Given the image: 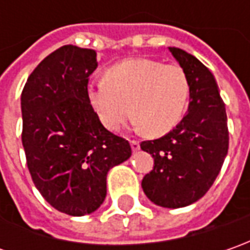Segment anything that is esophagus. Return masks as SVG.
I'll return each instance as SVG.
<instances>
[{
  "label": "esophagus",
  "instance_id": "esophagus-1",
  "mask_svg": "<svg viewBox=\"0 0 250 250\" xmlns=\"http://www.w3.org/2000/svg\"><path fill=\"white\" fill-rule=\"evenodd\" d=\"M130 147H132V151H138L140 149V143L138 140H130Z\"/></svg>",
  "mask_w": 250,
  "mask_h": 250
}]
</instances>
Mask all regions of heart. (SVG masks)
Listing matches in <instances>:
<instances>
[{
    "instance_id": "obj_1",
    "label": "heart",
    "mask_w": 250,
    "mask_h": 250,
    "mask_svg": "<svg viewBox=\"0 0 250 250\" xmlns=\"http://www.w3.org/2000/svg\"><path fill=\"white\" fill-rule=\"evenodd\" d=\"M86 96L108 130L120 129L133 110L138 115L136 126L160 136L182 120L189 100V81L178 65L136 57L112 65L105 71V79L89 83Z\"/></svg>"
}]
</instances>
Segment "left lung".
I'll use <instances>...</instances> for the list:
<instances>
[{
	"mask_svg": "<svg viewBox=\"0 0 250 250\" xmlns=\"http://www.w3.org/2000/svg\"><path fill=\"white\" fill-rule=\"evenodd\" d=\"M168 50L187 73L189 107L167 135L140 143V149L154 159L142 188L154 205L179 208L205 196L216 181L228 151V128L213 73L192 54L177 47Z\"/></svg>",
	"mask_w": 250,
	"mask_h": 250,
	"instance_id": "1",
	"label": "left lung"
}]
</instances>
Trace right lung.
<instances>
[{
	"mask_svg": "<svg viewBox=\"0 0 250 250\" xmlns=\"http://www.w3.org/2000/svg\"><path fill=\"white\" fill-rule=\"evenodd\" d=\"M90 48L63 45L37 65L24 84L22 145L42 196L58 211L81 217L107 195V174L132 154L128 140L107 130L86 89L97 68Z\"/></svg>",
	"mask_w": 250,
	"mask_h": 250,
	"instance_id": "add662e5",
	"label": "right lung"
}]
</instances>
